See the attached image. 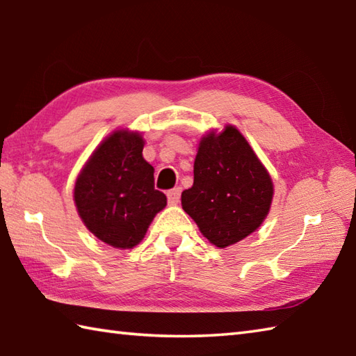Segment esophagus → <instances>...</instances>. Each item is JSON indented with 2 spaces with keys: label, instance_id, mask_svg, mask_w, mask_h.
<instances>
[{
  "label": "esophagus",
  "instance_id": "34e87169",
  "mask_svg": "<svg viewBox=\"0 0 356 356\" xmlns=\"http://www.w3.org/2000/svg\"><path fill=\"white\" fill-rule=\"evenodd\" d=\"M180 193H182V188L180 186H176L172 188V190H170L168 193H166V196H168V202L171 205H176L179 199H180Z\"/></svg>",
  "mask_w": 356,
  "mask_h": 356
}]
</instances>
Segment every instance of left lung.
Masks as SVG:
<instances>
[{"label":"left lung","mask_w":356,"mask_h":356,"mask_svg":"<svg viewBox=\"0 0 356 356\" xmlns=\"http://www.w3.org/2000/svg\"><path fill=\"white\" fill-rule=\"evenodd\" d=\"M273 191L270 174L247 138L227 124L200 138L194 182L182 193V208L204 238L227 248L261 227Z\"/></svg>","instance_id":"left-lung-1"}]
</instances>
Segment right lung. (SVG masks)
Wrapping results in <instances>:
<instances>
[{
  "label": "right lung",
  "instance_id": "right-lung-1",
  "mask_svg": "<svg viewBox=\"0 0 356 356\" xmlns=\"http://www.w3.org/2000/svg\"><path fill=\"white\" fill-rule=\"evenodd\" d=\"M143 146L140 132L117 129L97 146L75 180L74 202L83 224L118 250L134 248L166 207Z\"/></svg>",
  "mask_w": 356,
  "mask_h": 356
}]
</instances>
